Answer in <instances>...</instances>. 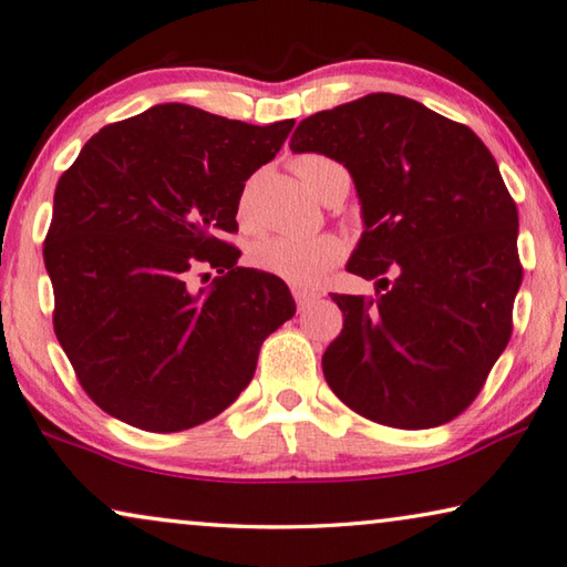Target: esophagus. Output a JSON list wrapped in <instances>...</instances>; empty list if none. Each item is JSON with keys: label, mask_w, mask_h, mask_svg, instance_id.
I'll return each instance as SVG.
<instances>
[{"label": "esophagus", "mask_w": 567, "mask_h": 567, "mask_svg": "<svg viewBox=\"0 0 567 567\" xmlns=\"http://www.w3.org/2000/svg\"><path fill=\"white\" fill-rule=\"evenodd\" d=\"M293 298H296L298 311H306V308L316 301V293H308V291H301V288H296V291H293Z\"/></svg>", "instance_id": "obj_1"}]
</instances>
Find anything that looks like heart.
<instances>
[{
  "mask_svg": "<svg viewBox=\"0 0 567 567\" xmlns=\"http://www.w3.org/2000/svg\"><path fill=\"white\" fill-rule=\"evenodd\" d=\"M330 163L323 155H301L293 159L296 175L303 179L306 187L318 195L316 169ZM251 192L247 189L239 202V215L249 217ZM346 256V241L336 234H316V237H288L274 234L264 237L251 247L249 259L256 269L271 274L276 279L296 288H313L326 279L328 271Z\"/></svg>",
  "mask_w": 567,
  "mask_h": 567,
  "instance_id": "b5f03b06",
  "label": "heart"
}]
</instances>
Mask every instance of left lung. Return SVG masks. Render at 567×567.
<instances>
[{"instance_id":"8db88e82","label":"left lung","mask_w":567,"mask_h":567,"mask_svg":"<svg viewBox=\"0 0 567 567\" xmlns=\"http://www.w3.org/2000/svg\"><path fill=\"white\" fill-rule=\"evenodd\" d=\"M291 151L348 167L365 224L348 271L378 286L330 293L343 311L323 352L330 390L398 430L452 422L508 346L523 279L494 155L472 127L394 93L308 115Z\"/></svg>"}]
</instances>
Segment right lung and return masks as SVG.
<instances>
[{"label":"right lung","mask_w":567,"mask_h":567,"mask_svg":"<svg viewBox=\"0 0 567 567\" xmlns=\"http://www.w3.org/2000/svg\"><path fill=\"white\" fill-rule=\"evenodd\" d=\"M291 127L163 103L105 125L61 175L44 241L53 330L115 420L163 434L212 420L293 318L288 286L244 269L221 239L239 229L244 183ZM209 268L218 276L197 289Z\"/></svg>","instance_id":"1"}]
</instances>
